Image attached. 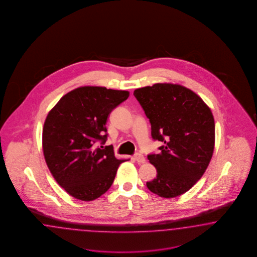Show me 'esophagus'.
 <instances>
[{"mask_svg": "<svg viewBox=\"0 0 257 257\" xmlns=\"http://www.w3.org/2000/svg\"><path fill=\"white\" fill-rule=\"evenodd\" d=\"M135 159L137 160V162L138 163H144L145 161H146V159H145V157L143 156V155H141V154H136L135 155Z\"/></svg>", "mask_w": 257, "mask_h": 257, "instance_id": "1", "label": "esophagus"}]
</instances>
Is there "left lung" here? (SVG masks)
Instances as JSON below:
<instances>
[{"label":"left lung","instance_id":"left-lung-1","mask_svg":"<svg viewBox=\"0 0 257 257\" xmlns=\"http://www.w3.org/2000/svg\"><path fill=\"white\" fill-rule=\"evenodd\" d=\"M134 95L161 141L159 154L149 155L157 175L149 189L162 198L188 191L206 171L214 152L215 121L210 108L192 90L174 84L138 88Z\"/></svg>","mask_w":257,"mask_h":257}]
</instances>
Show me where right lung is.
<instances>
[{
  "mask_svg": "<svg viewBox=\"0 0 257 257\" xmlns=\"http://www.w3.org/2000/svg\"><path fill=\"white\" fill-rule=\"evenodd\" d=\"M129 92L81 86L64 95L47 116L42 148L55 181L70 196L90 202L112 186L119 164L113 147H96L107 139L106 120Z\"/></svg>",
  "mask_w": 257,
  "mask_h": 257,
  "instance_id": "add662e5",
  "label": "right lung"
}]
</instances>
